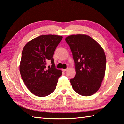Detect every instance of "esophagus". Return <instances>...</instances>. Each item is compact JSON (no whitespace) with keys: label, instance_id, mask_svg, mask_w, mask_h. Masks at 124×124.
Masks as SVG:
<instances>
[{"label":"esophagus","instance_id":"34e87169","mask_svg":"<svg viewBox=\"0 0 124 124\" xmlns=\"http://www.w3.org/2000/svg\"><path fill=\"white\" fill-rule=\"evenodd\" d=\"M62 70L63 72H65V71H66L68 70V69H62Z\"/></svg>","mask_w":124,"mask_h":124}]
</instances>
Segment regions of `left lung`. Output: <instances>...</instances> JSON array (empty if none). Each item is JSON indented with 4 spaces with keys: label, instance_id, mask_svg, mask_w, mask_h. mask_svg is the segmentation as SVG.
<instances>
[{
    "label": "left lung",
    "instance_id": "left-lung-1",
    "mask_svg": "<svg viewBox=\"0 0 124 124\" xmlns=\"http://www.w3.org/2000/svg\"><path fill=\"white\" fill-rule=\"evenodd\" d=\"M65 41L74 60L76 75L70 79L74 91L80 95H92L99 90L104 77L106 57L99 43L86 35H72Z\"/></svg>",
    "mask_w": 124,
    "mask_h": 124
}]
</instances>
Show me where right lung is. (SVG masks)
Masks as SVG:
<instances>
[{"label":"right lung","mask_w":124,"mask_h":124,"mask_svg":"<svg viewBox=\"0 0 124 124\" xmlns=\"http://www.w3.org/2000/svg\"><path fill=\"white\" fill-rule=\"evenodd\" d=\"M63 37L41 35L33 39L23 49L20 71L25 85L31 93L39 97L48 95L56 88L61 70L55 68L53 56ZM51 61L47 69L46 62Z\"/></svg>","instance_id":"add662e5"}]
</instances>
